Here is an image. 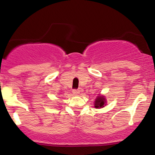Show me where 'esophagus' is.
<instances>
[{
    "label": "esophagus",
    "mask_w": 155,
    "mask_h": 155,
    "mask_svg": "<svg viewBox=\"0 0 155 155\" xmlns=\"http://www.w3.org/2000/svg\"><path fill=\"white\" fill-rule=\"evenodd\" d=\"M73 93L74 94V95H79V90H76V89H74V90H73Z\"/></svg>",
    "instance_id": "34e87169"
}]
</instances>
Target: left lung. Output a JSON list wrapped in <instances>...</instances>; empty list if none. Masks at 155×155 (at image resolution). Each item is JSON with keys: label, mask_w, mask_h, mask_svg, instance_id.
Returning a JSON list of instances; mask_svg holds the SVG:
<instances>
[{"label": "left lung", "mask_w": 155, "mask_h": 155, "mask_svg": "<svg viewBox=\"0 0 155 155\" xmlns=\"http://www.w3.org/2000/svg\"><path fill=\"white\" fill-rule=\"evenodd\" d=\"M106 103V99L104 96H98L95 101V108H103Z\"/></svg>", "instance_id": "obj_1"}]
</instances>
